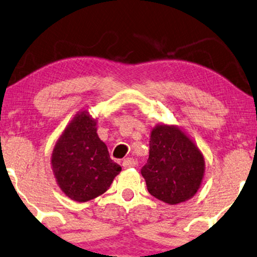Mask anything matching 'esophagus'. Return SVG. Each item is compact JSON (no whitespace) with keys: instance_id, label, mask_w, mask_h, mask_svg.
<instances>
[{"instance_id":"1","label":"esophagus","mask_w":257,"mask_h":257,"mask_svg":"<svg viewBox=\"0 0 257 257\" xmlns=\"http://www.w3.org/2000/svg\"><path fill=\"white\" fill-rule=\"evenodd\" d=\"M122 166L123 168H133V167L136 166V161L132 159V157H126V159L123 160Z\"/></svg>"}]
</instances>
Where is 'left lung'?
Masks as SVG:
<instances>
[{
    "mask_svg": "<svg viewBox=\"0 0 257 257\" xmlns=\"http://www.w3.org/2000/svg\"><path fill=\"white\" fill-rule=\"evenodd\" d=\"M141 174L154 197L168 204L184 202L196 194L202 182L203 155L179 128L156 125L150 135L149 159Z\"/></svg>",
    "mask_w": 257,
    "mask_h": 257,
    "instance_id": "obj_1",
    "label": "left lung"
}]
</instances>
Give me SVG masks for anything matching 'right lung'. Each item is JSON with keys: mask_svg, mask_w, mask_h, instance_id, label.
<instances>
[{"mask_svg": "<svg viewBox=\"0 0 257 257\" xmlns=\"http://www.w3.org/2000/svg\"><path fill=\"white\" fill-rule=\"evenodd\" d=\"M51 166L61 189L77 202L100 196L121 172L98 138L96 121L87 111L75 116L61 135L53 150Z\"/></svg>", "mask_w": 257, "mask_h": 257, "instance_id": "obj_1", "label": "right lung"}]
</instances>
